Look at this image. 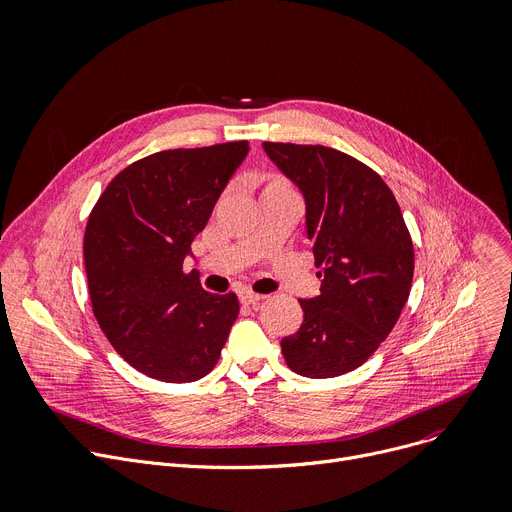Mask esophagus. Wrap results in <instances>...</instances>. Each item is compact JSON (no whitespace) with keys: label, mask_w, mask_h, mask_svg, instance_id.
<instances>
[{"label":"esophagus","mask_w":512,"mask_h":512,"mask_svg":"<svg viewBox=\"0 0 512 512\" xmlns=\"http://www.w3.org/2000/svg\"><path fill=\"white\" fill-rule=\"evenodd\" d=\"M263 298H265L263 294H255V292H249V290H243L241 294H238V300H241L243 304H251V306L259 304Z\"/></svg>","instance_id":"34e87169"}]
</instances>
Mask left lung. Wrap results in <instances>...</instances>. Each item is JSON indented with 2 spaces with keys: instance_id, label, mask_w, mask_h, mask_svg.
I'll list each match as a JSON object with an SVG mask.
<instances>
[{
  "instance_id": "1",
  "label": "left lung",
  "mask_w": 512,
  "mask_h": 512,
  "mask_svg": "<svg viewBox=\"0 0 512 512\" xmlns=\"http://www.w3.org/2000/svg\"><path fill=\"white\" fill-rule=\"evenodd\" d=\"M304 197L306 236L321 294L302 298L304 321L282 339L288 366L331 379L364 364L395 327L414 278V245L385 181L325 146L263 142Z\"/></svg>"
}]
</instances>
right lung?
<instances>
[{"mask_svg":"<svg viewBox=\"0 0 512 512\" xmlns=\"http://www.w3.org/2000/svg\"><path fill=\"white\" fill-rule=\"evenodd\" d=\"M247 154V142L156 152L121 170L88 218L96 321L119 356L152 379L206 377L236 321V296L206 292L183 263Z\"/></svg>","mask_w":512,"mask_h":512,"instance_id":"add662e5","label":"right lung"}]
</instances>
